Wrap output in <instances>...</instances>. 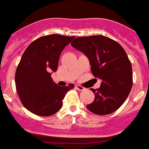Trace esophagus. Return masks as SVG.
I'll return each mask as SVG.
<instances>
[{"mask_svg":"<svg viewBox=\"0 0 149 149\" xmlns=\"http://www.w3.org/2000/svg\"><path fill=\"white\" fill-rule=\"evenodd\" d=\"M75 88L77 89V90H78V91H84V90H85V88L80 85H75Z\"/></svg>","mask_w":149,"mask_h":149,"instance_id":"1","label":"esophagus"}]
</instances>
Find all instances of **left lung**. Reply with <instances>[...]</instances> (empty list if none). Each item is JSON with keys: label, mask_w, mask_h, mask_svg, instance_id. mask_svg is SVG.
I'll list each match as a JSON object with an SVG mask.
<instances>
[{"label": "left lung", "mask_w": 149, "mask_h": 149, "mask_svg": "<svg viewBox=\"0 0 149 149\" xmlns=\"http://www.w3.org/2000/svg\"><path fill=\"white\" fill-rule=\"evenodd\" d=\"M71 46L87 57L93 75L102 80L98 89H91L95 97L86 108L97 115L116 111L132 86V65L125 51L118 42L104 36L78 37Z\"/></svg>", "instance_id": "1"}]
</instances>
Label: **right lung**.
<instances>
[{"label":"right lung","instance_id":"right-lung-1","mask_svg":"<svg viewBox=\"0 0 149 149\" xmlns=\"http://www.w3.org/2000/svg\"><path fill=\"white\" fill-rule=\"evenodd\" d=\"M74 36L53 34L38 38L24 52L15 74L17 93L23 106L32 113L47 117L61 109L70 83L58 86L52 72L58 69L59 56Z\"/></svg>","mask_w":149,"mask_h":149}]
</instances>
